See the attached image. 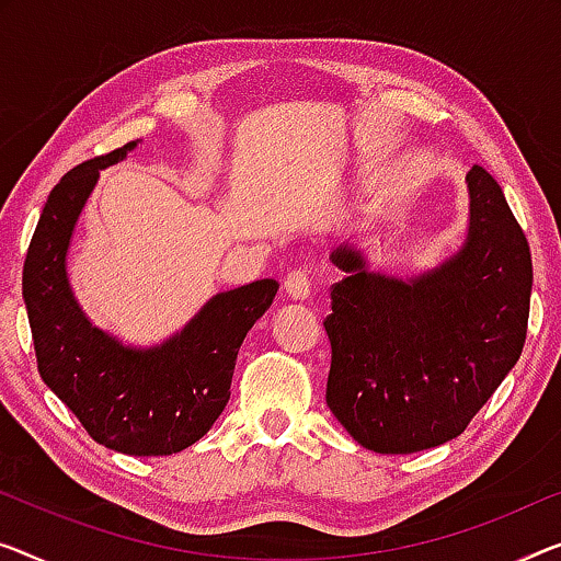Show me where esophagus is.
<instances>
[{
    "label": "esophagus",
    "mask_w": 561,
    "mask_h": 561,
    "mask_svg": "<svg viewBox=\"0 0 561 561\" xmlns=\"http://www.w3.org/2000/svg\"><path fill=\"white\" fill-rule=\"evenodd\" d=\"M284 289H287L291 299H309V295H312V277H309L307 270L289 272L287 279H284Z\"/></svg>",
    "instance_id": "esophagus-1"
}]
</instances>
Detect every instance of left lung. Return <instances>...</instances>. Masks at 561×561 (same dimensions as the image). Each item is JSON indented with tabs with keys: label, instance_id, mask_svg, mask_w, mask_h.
I'll use <instances>...</instances> for the list:
<instances>
[{
	"label": "left lung",
	"instance_id": "obj_1",
	"mask_svg": "<svg viewBox=\"0 0 561 561\" xmlns=\"http://www.w3.org/2000/svg\"><path fill=\"white\" fill-rule=\"evenodd\" d=\"M463 247L436 270L398 279L367 270L355 247L332 252L347 274L324 320L328 405L360 446L415 454L461 436L519 360L531 252L494 175H466Z\"/></svg>",
	"mask_w": 561,
	"mask_h": 561
}]
</instances>
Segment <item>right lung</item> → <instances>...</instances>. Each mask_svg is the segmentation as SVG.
<instances>
[{
  "mask_svg": "<svg viewBox=\"0 0 561 561\" xmlns=\"http://www.w3.org/2000/svg\"><path fill=\"white\" fill-rule=\"evenodd\" d=\"M130 140L67 171L49 191L22 272V297L42 380L90 438L128 456H171L204 438L231 396L247 332L279 284L259 279L221 291L161 345L130 347L95 328L67 279V249L100 169L123 161Z\"/></svg>",
  "mask_w": 561,
  "mask_h": 561,
  "instance_id": "obj_1",
  "label": "right lung"
}]
</instances>
